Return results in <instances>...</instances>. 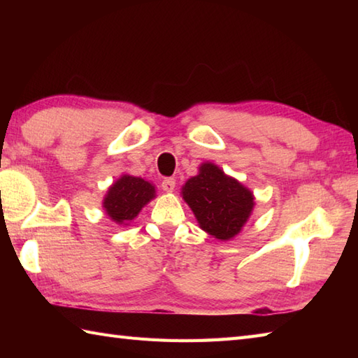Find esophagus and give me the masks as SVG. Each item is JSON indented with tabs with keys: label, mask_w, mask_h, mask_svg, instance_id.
I'll list each match as a JSON object with an SVG mask.
<instances>
[{
	"label": "esophagus",
	"mask_w": 358,
	"mask_h": 358,
	"mask_svg": "<svg viewBox=\"0 0 358 358\" xmlns=\"http://www.w3.org/2000/svg\"><path fill=\"white\" fill-rule=\"evenodd\" d=\"M162 187H163L164 192H173L175 178H164L163 183H162Z\"/></svg>",
	"instance_id": "esophagus-1"
}]
</instances>
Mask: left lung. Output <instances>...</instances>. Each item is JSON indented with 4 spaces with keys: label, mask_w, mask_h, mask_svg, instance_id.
Returning <instances> with one entry per match:
<instances>
[{
    "label": "left lung",
    "mask_w": 358,
    "mask_h": 358,
    "mask_svg": "<svg viewBox=\"0 0 358 358\" xmlns=\"http://www.w3.org/2000/svg\"><path fill=\"white\" fill-rule=\"evenodd\" d=\"M181 196L201 229L222 241L241 232L255 206L254 192L210 162L200 164L199 173L181 187Z\"/></svg>",
    "instance_id": "8db88e82"
}]
</instances>
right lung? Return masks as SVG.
Wrapping results in <instances>:
<instances>
[{"mask_svg":"<svg viewBox=\"0 0 358 358\" xmlns=\"http://www.w3.org/2000/svg\"><path fill=\"white\" fill-rule=\"evenodd\" d=\"M155 186L150 181L123 173L109 186L103 199V209L112 222L127 226L149 201L155 199Z\"/></svg>","mask_w":358,"mask_h":358,"instance_id":"1","label":"right lung"}]
</instances>
